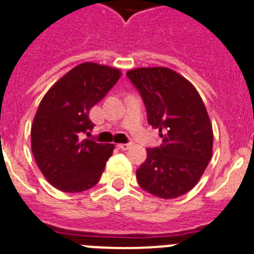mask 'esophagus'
Here are the masks:
<instances>
[{
    "instance_id": "34e87169",
    "label": "esophagus",
    "mask_w": 254,
    "mask_h": 254,
    "mask_svg": "<svg viewBox=\"0 0 254 254\" xmlns=\"http://www.w3.org/2000/svg\"><path fill=\"white\" fill-rule=\"evenodd\" d=\"M119 148H120V150H123V151H127V150H129V148H130L131 147V143H121V144H119Z\"/></svg>"
}]
</instances>
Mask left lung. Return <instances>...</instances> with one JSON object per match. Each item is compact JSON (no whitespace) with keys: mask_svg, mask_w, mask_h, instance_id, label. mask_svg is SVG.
<instances>
[{"mask_svg":"<svg viewBox=\"0 0 254 254\" xmlns=\"http://www.w3.org/2000/svg\"><path fill=\"white\" fill-rule=\"evenodd\" d=\"M146 104L148 124L163 144L147 148L137 170L139 186L160 199H176L193 189L213 152V129L204 102L191 82L167 67L127 72Z\"/></svg>","mask_w":254,"mask_h":254,"instance_id":"8db88e82","label":"left lung"}]
</instances>
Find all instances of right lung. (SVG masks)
Returning a JSON list of instances; mask_svg holds the SVG:
<instances>
[{
	"label": "right lung",
	"instance_id": "right-lung-1",
	"mask_svg": "<svg viewBox=\"0 0 254 254\" xmlns=\"http://www.w3.org/2000/svg\"><path fill=\"white\" fill-rule=\"evenodd\" d=\"M121 77L119 68L85 62L59 78L44 95L31 127L38 169L63 192L95 186L115 144L82 139L94 124L89 112Z\"/></svg>",
	"mask_w": 254,
	"mask_h": 254
}]
</instances>
